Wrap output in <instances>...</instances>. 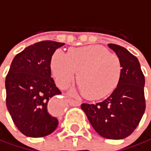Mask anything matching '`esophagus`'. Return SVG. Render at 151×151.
<instances>
[{
    "mask_svg": "<svg viewBox=\"0 0 151 151\" xmlns=\"http://www.w3.org/2000/svg\"><path fill=\"white\" fill-rule=\"evenodd\" d=\"M68 102H69V104H70V106H81V102L80 100H74V99H68Z\"/></svg>",
    "mask_w": 151,
    "mask_h": 151,
    "instance_id": "esophagus-1",
    "label": "esophagus"
}]
</instances>
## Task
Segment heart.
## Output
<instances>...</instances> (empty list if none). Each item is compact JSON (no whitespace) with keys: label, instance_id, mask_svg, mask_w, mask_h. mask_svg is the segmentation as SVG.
Instances as JSON below:
<instances>
[{"label":"heart","instance_id":"1","mask_svg":"<svg viewBox=\"0 0 151 151\" xmlns=\"http://www.w3.org/2000/svg\"><path fill=\"white\" fill-rule=\"evenodd\" d=\"M50 66L61 88L68 87L78 71V91L90 99L109 94L119 81L122 70L119 57L100 45L74 48L67 55L58 51L52 55Z\"/></svg>","mask_w":151,"mask_h":151}]
</instances>
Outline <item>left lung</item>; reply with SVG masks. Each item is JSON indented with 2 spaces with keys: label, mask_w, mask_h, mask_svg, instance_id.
Returning <instances> with one entry per match:
<instances>
[{
  "label": "left lung",
  "mask_w": 151,
  "mask_h": 151,
  "mask_svg": "<svg viewBox=\"0 0 151 151\" xmlns=\"http://www.w3.org/2000/svg\"><path fill=\"white\" fill-rule=\"evenodd\" d=\"M122 66L117 87L106 99L82 104L81 109L100 136L110 139L128 137L139 125L145 112V78L136 56L123 46L108 44Z\"/></svg>",
  "instance_id": "8db88e82"
}]
</instances>
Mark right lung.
Listing matches in <instances>:
<instances>
[{"label":"right lung","instance_id":"1","mask_svg":"<svg viewBox=\"0 0 151 151\" xmlns=\"http://www.w3.org/2000/svg\"><path fill=\"white\" fill-rule=\"evenodd\" d=\"M63 43L42 41L14 57L5 80L6 105L17 128L26 136L39 138L57 128V118L48 112V101L62 92L51 78V59Z\"/></svg>","mask_w":151,"mask_h":151}]
</instances>
